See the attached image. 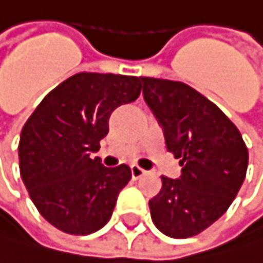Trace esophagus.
Listing matches in <instances>:
<instances>
[{"label":"esophagus","mask_w":263,"mask_h":263,"mask_svg":"<svg viewBox=\"0 0 263 263\" xmlns=\"http://www.w3.org/2000/svg\"><path fill=\"white\" fill-rule=\"evenodd\" d=\"M143 175H145V170L143 168H140L139 165H130V177H133L134 180H139Z\"/></svg>","instance_id":"1"}]
</instances>
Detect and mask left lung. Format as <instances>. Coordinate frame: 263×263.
<instances>
[{"mask_svg": "<svg viewBox=\"0 0 263 263\" xmlns=\"http://www.w3.org/2000/svg\"><path fill=\"white\" fill-rule=\"evenodd\" d=\"M140 80L167 151L181 165L180 178L161 177L162 187L149 200L151 219L167 237L197 235L237 197L246 177L248 148L235 124L194 88L162 79Z\"/></svg>", "mask_w": 263, "mask_h": 263, "instance_id": "obj_1", "label": "left lung"}]
</instances>
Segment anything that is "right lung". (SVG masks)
I'll list each match as a JSON object with an SVG mask.
<instances>
[{"label":"right lung","instance_id":"right-lung-1","mask_svg":"<svg viewBox=\"0 0 263 263\" xmlns=\"http://www.w3.org/2000/svg\"><path fill=\"white\" fill-rule=\"evenodd\" d=\"M140 88L139 77L80 72L50 91L25 123L22 180L39 213L66 234H93L112 216L130 168H108L91 156L108 133L110 115L134 102Z\"/></svg>","mask_w":263,"mask_h":263}]
</instances>
